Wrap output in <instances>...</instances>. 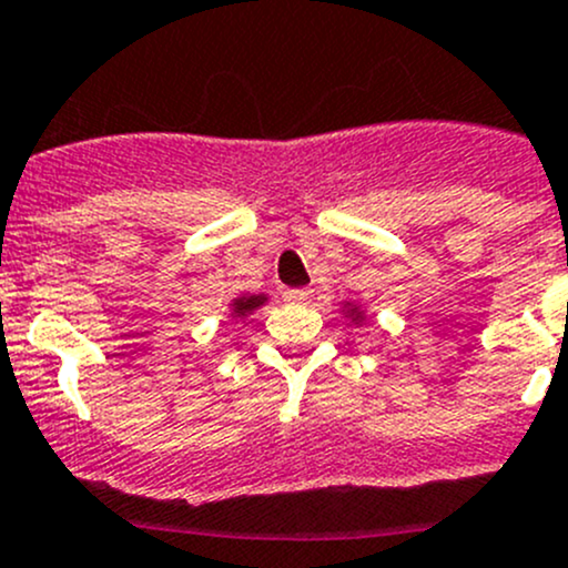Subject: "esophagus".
Returning a JSON list of instances; mask_svg holds the SVG:
<instances>
[{"label":"esophagus","mask_w":568,"mask_h":568,"mask_svg":"<svg viewBox=\"0 0 568 568\" xmlns=\"http://www.w3.org/2000/svg\"><path fill=\"white\" fill-rule=\"evenodd\" d=\"M283 300L288 302V305H307V302L313 300V291L311 288H288L283 294Z\"/></svg>","instance_id":"34e87169"}]
</instances>
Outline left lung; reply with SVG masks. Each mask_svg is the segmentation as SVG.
<instances>
[{
  "label": "left lung",
  "mask_w": 568,
  "mask_h": 568,
  "mask_svg": "<svg viewBox=\"0 0 568 568\" xmlns=\"http://www.w3.org/2000/svg\"><path fill=\"white\" fill-rule=\"evenodd\" d=\"M348 316H352V321H359L363 318V313H359L357 305H348Z\"/></svg>",
  "instance_id": "8db88e82"
}]
</instances>
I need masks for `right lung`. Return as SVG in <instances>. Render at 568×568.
<instances>
[{"instance_id": "right-lung-1", "label": "right lung", "mask_w": 568, "mask_h": 568, "mask_svg": "<svg viewBox=\"0 0 568 568\" xmlns=\"http://www.w3.org/2000/svg\"><path fill=\"white\" fill-rule=\"evenodd\" d=\"M263 302H266V294H244V296H239V300H233V305H231V311H233V318H244L247 316V313H255L257 307L263 305Z\"/></svg>"}]
</instances>
